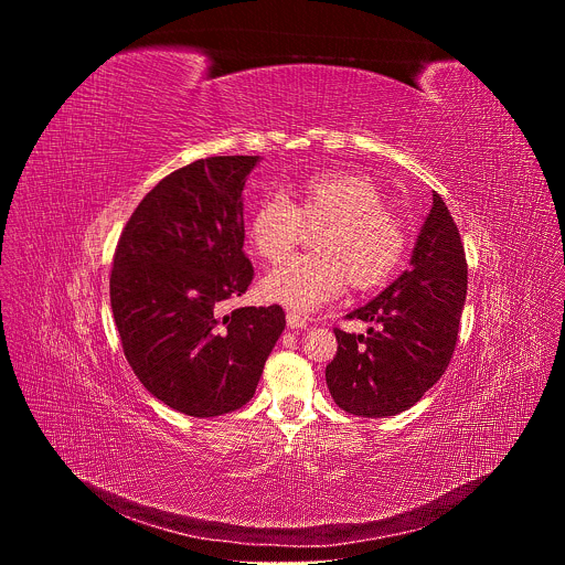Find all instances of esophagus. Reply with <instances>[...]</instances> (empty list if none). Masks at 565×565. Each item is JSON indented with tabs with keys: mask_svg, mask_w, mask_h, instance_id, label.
I'll return each instance as SVG.
<instances>
[{
	"mask_svg": "<svg viewBox=\"0 0 565 565\" xmlns=\"http://www.w3.org/2000/svg\"><path fill=\"white\" fill-rule=\"evenodd\" d=\"M286 321H288L290 329H306V327H308L306 317H301L299 312H292V310L286 315Z\"/></svg>",
	"mask_w": 565,
	"mask_h": 565,
	"instance_id": "esophagus-1",
	"label": "esophagus"
}]
</instances>
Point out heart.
I'll list each match as a JSON object with an SVG mask.
<instances>
[{
  "label": "heart",
  "mask_w": 565,
  "mask_h": 565,
  "mask_svg": "<svg viewBox=\"0 0 565 565\" xmlns=\"http://www.w3.org/2000/svg\"><path fill=\"white\" fill-rule=\"evenodd\" d=\"M306 227L312 255L292 257L273 268L264 281L266 299L292 310H312L338 297L347 281L355 290L377 288L391 279L407 253L402 221L384 207V194L364 174H315L295 185V199L268 194L250 216V241L270 264L288 257Z\"/></svg>",
  "instance_id": "heart-1"
}]
</instances>
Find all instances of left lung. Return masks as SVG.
Segmentation results:
<instances>
[{"label":"left lung","mask_w":565,"mask_h":565,"mask_svg":"<svg viewBox=\"0 0 565 565\" xmlns=\"http://www.w3.org/2000/svg\"><path fill=\"white\" fill-rule=\"evenodd\" d=\"M465 297L460 232L440 194H434L412 268L347 315L375 329L366 335L335 329L338 353L327 366L335 405L362 418H386L414 407L451 362Z\"/></svg>","instance_id":"left-lung-1"}]
</instances>
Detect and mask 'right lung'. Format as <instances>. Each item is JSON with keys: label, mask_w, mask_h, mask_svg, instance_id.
Segmentation results:
<instances>
[{"label": "right lung", "mask_w": 565, "mask_h": 565, "mask_svg": "<svg viewBox=\"0 0 565 565\" xmlns=\"http://www.w3.org/2000/svg\"><path fill=\"white\" fill-rule=\"evenodd\" d=\"M259 156H210L160 181L129 216L109 297L142 386L168 407L214 418L255 395L286 315L279 303L223 315L253 284L244 192Z\"/></svg>", "instance_id": "1"}]
</instances>
